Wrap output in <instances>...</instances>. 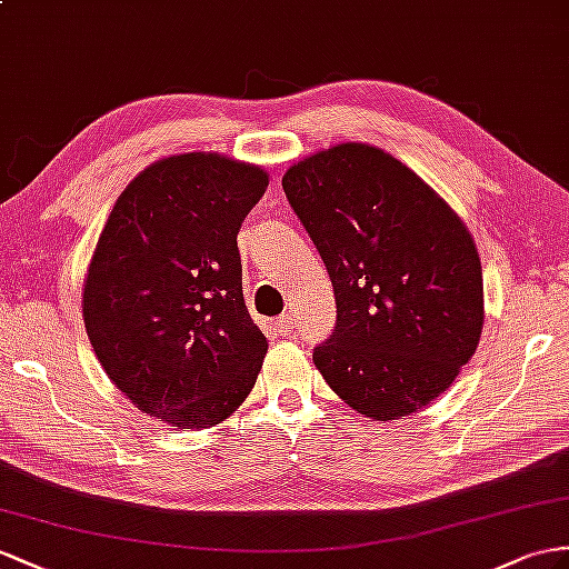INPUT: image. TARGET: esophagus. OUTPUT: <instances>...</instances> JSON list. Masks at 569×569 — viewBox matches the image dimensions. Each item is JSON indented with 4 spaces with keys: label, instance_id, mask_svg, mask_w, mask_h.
<instances>
[{
    "label": "esophagus",
    "instance_id": "1",
    "mask_svg": "<svg viewBox=\"0 0 569 569\" xmlns=\"http://www.w3.org/2000/svg\"><path fill=\"white\" fill-rule=\"evenodd\" d=\"M273 329L281 333V337H290L293 333V315H281L279 319H273Z\"/></svg>",
    "mask_w": 569,
    "mask_h": 569
}]
</instances>
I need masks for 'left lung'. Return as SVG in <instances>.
<instances>
[{
	"instance_id": "obj_1",
	"label": "left lung",
	"mask_w": 569,
	"mask_h": 569,
	"mask_svg": "<svg viewBox=\"0 0 569 569\" xmlns=\"http://www.w3.org/2000/svg\"><path fill=\"white\" fill-rule=\"evenodd\" d=\"M283 192L337 298L317 370L366 418L426 409L471 360L483 329V269L469 228L423 178L370 143L298 160Z\"/></svg>"
}]
</instances>
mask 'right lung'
<instances>
[{"instance_id": "add662e5", "label": "right lung", "mask_w": 569, "mask_h": 569, "mask_svg": "<svg viewBox=\"0 0 569 569\" xmlns=\"http://www.w3.org/2000/svg\"><path fill=\"white\" fill-rule=\"evenodd\" d=\"M269 172L192 151L143 168L114 201L83 281V325L106 375L178 430L238 411L267 356L242 298L238 232Z\"/></svg>"}]
</instances>
